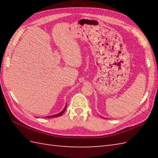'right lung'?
<instances>
[{"label": "right lung", "mask_w": 158, "mask_h": 158, "mask_svg": "<svg viewBox=\"0 0 158 158\" xmlns=\"http://www.w3.org/2000/svg\"><path fill=\"white\" fill-rule=\"evenodd\" d=\"M66 106H67V105H66V106H65V107H64V109H63L62 111H61V112L58 113V114H56V115H51V116L45 117V118H53V117H59V116H60V115H62V114H63L64 113V111H65L66 109Z\"/></svg>", "instance_id": "1"}]
</instances>
